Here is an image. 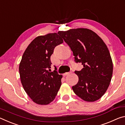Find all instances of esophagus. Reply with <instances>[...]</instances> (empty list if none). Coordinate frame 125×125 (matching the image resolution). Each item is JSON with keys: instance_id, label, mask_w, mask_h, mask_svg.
I'll list each match as a JSON object with an SVG mask.
<instances>
[{"instance_id": "obj_1", "label": "esophagus", "mask_w": 125, "mask_h": 125, "mask_svg": "<svg viewBox=\"0 0 125 125\" xmlns=\"http://www.w3.org/2000/svg\"><path fill=\"white\" fill-rule=\"evenodd\" d=\"M70 73H71V72H67V73H64L63 74V75L64 76H66V75H68V74H69Z\"/></svg>"}]
</instances>
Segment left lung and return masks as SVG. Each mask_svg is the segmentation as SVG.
I'll return each mask as SVG.
<instances>
[{"label": "left lung", "mask_w": 125, "mask_h": 125, "mask_svg": "<svg viewBox=\"0 0 125 125\" xmlns=\"http://www.w3.org/2000/svg\"><path fill=\"white\" fill-rule=\"evenodd\" d=\"M58 33L71 48L75 62L83 65L81 71L74 72L79 81L72 86L73 92L84 101L98 100L107 90L113 75V62L106 44L88 29H71Z\"/></svg>", "instance_id": "left-lung-1"}]
</instances>
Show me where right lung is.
<instances>
[{"mask_svg": "<svg viewBox=\"0 0 125 125\" xmlns=\"http://www.w3.org/2000/svg\"><path fill=\"white\" fill-rule=\"evenodd\" d=\"M63 42L57 33L36 37L22 55L19 65L20 79L23 88L33 102L47 105L54 100L61 85L62 75L52 64L51 56L54 48Z\"/></svg>", "mask_w": 125, "mask_h": 125, "instance_id": "obj_1", "label": "right lung"}]
</instances>
